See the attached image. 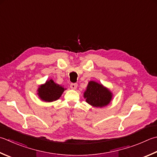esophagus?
Returning a JSON list of instances; mask_svg holds the SVG:
<instances>
[{"label":"esophagus","mask_w":157,"mask_h":157,"mask_svg":"<svg viewBox=\"0 0 157 157\" xmlns=\"http://www.w3.org/2000/svg\"><path fill=\"white\" fill-rule=\"evenodd\" d=\"M77 86H78V84H77L76 83H71L70 85L71 88H72V89H76Z\"/></svg>","instance_id":"1"}]
</instances>
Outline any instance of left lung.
I'll return each instance as SVG.
<instances>
[{"label":"left lung","mask_w":157,"mask_h":157,"mask_svg":"<svg viewBox=\"0 0 157 157\" xmlns=\"http://www.w3.org/2000/svg\"><path fill=\"white\" fill-rule=\"evenodd\" d=\"M86 102L94 107H103L109 103L112 94L109 90L96 82L90 81L84 94Z\"/></svg>","instance_id":"obj_1"}]
</instances>
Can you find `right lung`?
Returning a JSON list of instances; mask_svg holds the SVG:
<instances>
[{
  "label": "right lung",
  "mask_w": 157,
  "mask_h": 157,
  "mask_svg": "<svg viewBox=\"0 0 157 157\" xmlns=\"http://www.w3.org/2000/svg\"><path fill=\"white\" fill-rule=\"evenodd\" d=\"M64 90V88L50 79V81L46 82L44 85H41L39 88L38 94L43 101L52 102L59 99Z\"/></svg>",
  "instance_id": "add662e5"
}]
</instances>
